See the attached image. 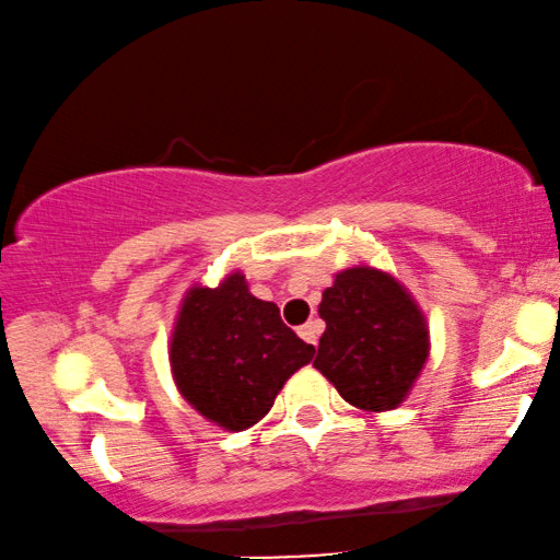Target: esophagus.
<instances>
[{
    "label": "esophagus",
    "instance_id": "esophagus-1",
    "mask_svg": "<svg viewBox=\"0 0 560 560\" xmlns=\"http://www.w3.org/2000/svg\"><path fill=\"white\" fill-rule=\"evenodd\" d=\"M296 332H300L302 341H307V343H313V346H315V343H317V338H320V323H317V320L304 323L302 328L296 330Z\"/></svg>",
    "mask_w": 560,
    "mask_h": 560
}]
</instances>
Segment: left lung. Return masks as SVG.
I'll list each match as a JSON object with an SVG mask.
<instances>
[{"mask_svg":"<svg viewBox=\"0 0 560 560\" xmlns=\"http://www.w3.org/2000/svg\"><path fill=\"white\" fill-rule=\"evenodd\" d=\"M317 313L325 332L313 366L351 406L398 408L429 359L427 317L406 287L372 266L336 273Z\"/></svg>","mask_w":560,"mask_h":560,"instance_id":"obj_1","label":"left lung"}]
</instances>
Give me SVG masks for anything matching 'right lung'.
Returning a JSON list of instances; mask_svg holds the SVG:
<instances>
[{
  "label": "right lung",
  "mask_w": 560,
  "mask_h": 560,
  "mask_svg": "<svg viewBox=\"0 0 560 560\" xmlns=\"http://www.w3.org/2000/svg\"><path fill=\"white\" fill-rule=\"evenodd\" d=\"M315 349L281 320L279 307L247 292L235 271L222 284L190 287L170 338V366L183 398L203 419L245 431Z\"/></svg>",
  "instance_id": "right-lung-1"
}]
</instances>
